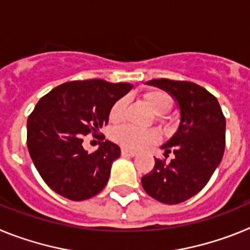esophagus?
I'll list each match as a JSON object with an SVG mask.
<instances>
[{
    "mask_svg": "<svg viewBox=\"0 0 250 250\" xmlns=\"http://www.w3.org/2000/svg\"><path fill=\"white\" fill-rule=\"evenodd\" d=\"M136 154H138V152L136 151H134V150H129V149H126V147H123V149H121V155L123 156H136Z\"/></svg>",
    "mask_w": 250,
    "mask_h": 250,
    "instance_id": "esophagus-1",
    "label": "esophagus"
}]
</instances>
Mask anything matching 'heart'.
I'll return each mask as SVG.
<instances>
[{"label": "heart", "mask_w": 250, "mask_h": 250, "mask_svg": "<svg viewBox=\"0 0 250 250\" xmlns=\"http://www.w3.org/2000/svg\"><path fill=\"white\" fill-rule=\"evenodd\" d=\"M144 99L150 109L158 115L165 114L171 107V98L169 96V94L160 91V90L147 92V94H145ZM125 107H126L125 99H120V100L116 101L110 110V120L112 123H120L124 118ZM111 136L120 145L134 150L143 149L147 145L154 144L159 139V134L156 130H140L136 129V127L127 126V125L115 129Z\"/></svg>", "instance_id": "1"}]
</instances>
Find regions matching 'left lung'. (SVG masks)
Returning a JSON list of instances; mask_svg holds the SVG:
<instances>
[{
    "instance_id": "obj_1",
    "label": "left lung",
    "mask_w": 250,
    "mask_h": 250,
    "mask_svg": "<svg viewBox=\"0 0 250 250\" xmlns=\"http://www.w3.org/2000/svg\"><path fill=\"white\" fill-rule=\"evenodd\" d=\"M147 85L164 90L176 101L180 123L161 145L169 164L155 159V167L141 178L144 190L164 204H179L199 193L222 161L225 147V118L214 95L189 81L154 79Z\"/></svg>"
}]
</instances>
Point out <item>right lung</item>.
<instances>
[{
  "instance_id": "obj_1",
  "label": "right lung",
  "mask_w": 250,
  "mask_h": 250,
  "mask_svg": "<svg viewBox=\"0 0 250 250\" xmlns=\"http://www.w3.org/2000/svg\"><path fill=\"white\" fill-rule=\"evenodd\" d=\"M131 89V83L92 79L65 83L40 99L27 119V147L52 190L80 202L105 188L120 147L105 140L89 154L83 146V136H98L109 123L112 105Z\"/></svg>"
}]
</instances>
